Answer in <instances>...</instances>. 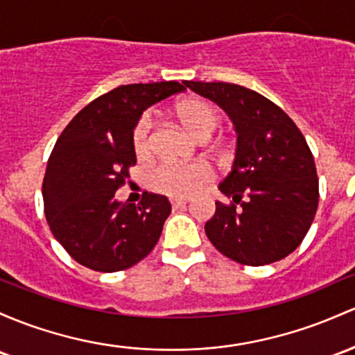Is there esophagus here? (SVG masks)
<instances>
[{
  "label": "esophagus",
  "mask_w": 355,
  "mask_h": 355,
  "mask_svg": "<svg viewBox=\"0 0 355 355\" xmlns=\"http://www.w3.org/2000/svg\"><path fill=\"white\" fill-rule=\"evenodd\" d=\"M189 202V198H170V204L173 209H180Z\"/></svg>",
  "instance_id": "34e87169"
}]
</instances>
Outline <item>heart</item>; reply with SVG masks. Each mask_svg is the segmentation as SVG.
<instances>
[{
  "instance_id": "1",
  "label": "heart",
  "mask_w": 355,
  "mask_h": 355,
  "mask_svg": "<svg viewBox=\"0 0 355 355\" xmlns=\"http://www.w3.org/2000/svg\"><path fill=\"white\" fill-rule=\"evenodd\" d=\"M178 119L197 139L210 138L220 123V112L214 104L202 99H190L177 109ZM133 150L138 158H148L153 150L151 143V116L145 112L133 130ZM214 171L207 163L197 162L180 165L173 162L159 163L150 173V185L168 197H190L200 192L212 180Z\"/></svg>"
}]
</instances>
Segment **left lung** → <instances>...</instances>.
Masks as SVG:
<instances>
[{
    "label": "left lung",
    "instance_id": "left-lung-1",
    "mask_svg": "<svg viewBox=\"0 0 355 355\" xmlns=\"http://www.w3.org/2000/svg\"><path fill=\"white\" fill-rule=\"evenodd\" d=\"M184 84L219 104L237 133L232 170L219 184L232 202H216L205 224L209 241L248 266L286 258L306 236L318 207L317 168L305 136L282 107L256 91L227 83Z\"/></svg>",
    "mask_w": 355,
    "mask_h": 355
}]
</instances>
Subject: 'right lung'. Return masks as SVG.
Instances as JSON below:
<instances>
[{
  "mask_svg": "<svg viewBox=\"0 0 355 355\" xmlns=\"http://www.w3.org/2000/svg\"><path fill=\"white\" fill-rule=\"evenodd\" d=\"M184 91L175 80L119 85L77 112L58 136L42 185L45 217L53 237L89 270H128L158 243L168 198L145 192L136 205L114 193L136 165L133 130L143 111Z\"/></svg>",
  "mask_w": 355,
  "mask_h": 355,
  "instance_id": "right-lung-1",
  "label": "right lung"
}]
</instances>
